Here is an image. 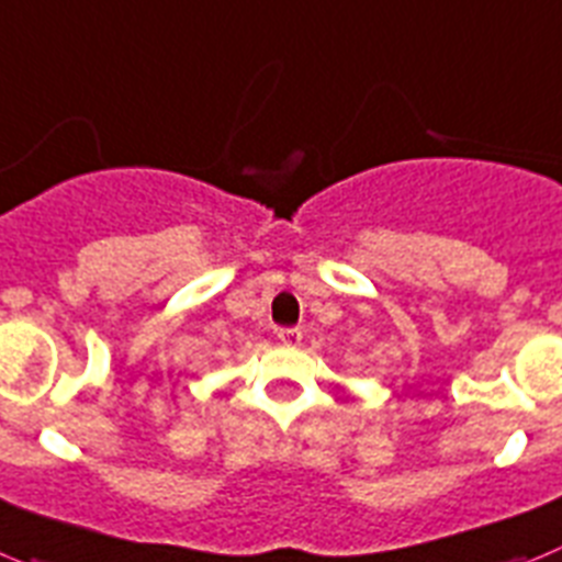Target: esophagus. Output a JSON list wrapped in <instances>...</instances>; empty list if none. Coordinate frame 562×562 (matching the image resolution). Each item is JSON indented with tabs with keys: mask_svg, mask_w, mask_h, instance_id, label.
Listing matches in <instances>:
<instances>
[{
	"mask_svg": "<svg viewBox=\"0 0 562 562\" xmlns=\"http://www.w3.org/2000/svg\"><path fill=\"white\" fill-rule=\"evenodd\" d=\"M280 341H282V347H300L302 330H296V327H291V330H282Z\"/></svg>",
	"mask_w": 562,
	"mask_h": 562,
	"instance_id": "esophagus-1",
	"label": "esophagus"
}]
</instances>
